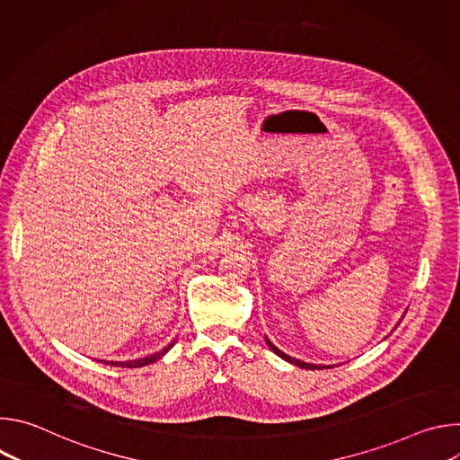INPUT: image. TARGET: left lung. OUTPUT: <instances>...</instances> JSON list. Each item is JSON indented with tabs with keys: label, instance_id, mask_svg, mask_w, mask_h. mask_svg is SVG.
Segmentation results:
<instances>
[{
	"label": "left lung",
	"instance_id": "left-lung-1",
	"mask_svg": "<svg viewBox=\"0 0 460 460\" xmlns=\"http://www.w3.org/2000/svg\"><path fill=\"white\" fill-rule=\"evenodd\" d=\"M266 342H268V346L279 355V357H282L284 360H288V362H291V364H295V366H298V367H305V369H320V367H325V366H314V364H305V362H302V360H296V358H293V357H289V355H286L284 351H280L279 348H275L268 339H266Z\"/></svg>",
	"mask_w": 460,
	"mask_h": 460
}]
</instances>
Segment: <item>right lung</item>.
Segmentation results:
<instances>
[{"instance_id": "add662e5", "label": "right lung", "mask_w": 460, "mask_h": 460, "mask_svg": "<svg viewBox=\"0 0 460 460\" xmlns=\"http://www.w3.org/2000/svg\"><path fill=\"white\" fill-rule=\"evenodd\" d=\"M171 348H172V342H171L167 348H164L162 351H158V353H155V355H149V357H146V358L127 360V362H107V360H103V364H109V366H114V367H142V366H146V364H151V362H156L158 358H162ZM100 362H102V360H100Z\"/></svg>"}]
</instances>
